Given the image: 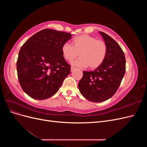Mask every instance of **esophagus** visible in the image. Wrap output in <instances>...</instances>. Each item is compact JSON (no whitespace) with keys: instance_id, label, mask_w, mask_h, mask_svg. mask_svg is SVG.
<instances>
[{"instance_id":"esophagus-1","label":"esophagus","mask_w":147,"mask_h":147,"mask_svg":"<svg viewBox=\"0 0 147 147\" xmlns=\"http://www.w3.org/2000/svg\"><path fill=\"white\" fill-rule=\"evenodd\" d=\"M75 67H71V68H70V70H71V72H72V71H74V70H75Z\"/></svg>"}]
</instances>
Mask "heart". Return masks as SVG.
I'll list each match as a JSON object with an SVG mask.
<instances>
[{
  "mask_svg": "<svg viewBox=\"0 0 147 147\" xmlns=\"http://www.w3.org/2000/svg\"><path fill=\"white\" fill-rule=\"evenodd\" d=\"M108 48L105 42L87 34H82L73 38L72 45L68 43L61 47L64 58L69 62L78 56L80 57L74 61L73 65L80 67H89L94 69L100 66L107 55Z\"/></svg>",
  "mask_w": 147,
  "mask_h": 147,
  "instance_id": "1",
  "label": "heart"
}]
</instances>
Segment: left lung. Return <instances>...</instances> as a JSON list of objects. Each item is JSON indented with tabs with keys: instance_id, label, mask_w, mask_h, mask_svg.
Listing matches in <instances>:
<instances>
[{
	"instance_id": "obj_1",
	"label": "left lung",
	"mask_w": 147,
	"mask_h": 147,
	"mask_svg": "<svg viewBox=\"0 0 147 147\" xmlns=\"http://www.w3.org/2000/svg\"><path fill=\"white\" fill-rule=\"evenodd\" d=\"M107 45V57L94 71H83L78 83L80 92L86 99L100 102L110 99L117 92L126 71V59L121 48L109 35L99 32Z\"/></svg>"
}]
</instances>
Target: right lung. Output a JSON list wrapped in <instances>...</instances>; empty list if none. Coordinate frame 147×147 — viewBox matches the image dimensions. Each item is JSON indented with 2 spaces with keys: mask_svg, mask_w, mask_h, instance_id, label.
<instances>
[{
  "mask_svg": "<svg viewBox=\"0 0 147 147\" xmlns=\"http://www.w3.org/2000/svg\"><path fill=\"white\" fill-rule=\"evenodd\" d=\"M67 32L45 29L35 34L21 47L16 63L19 83L29 96L43 100L59 90L70 72L61 47L72 38Z\"/></svg>",
  "mask_w": 147,
  "mask_h": 147,
  "instance_id": "add662e5",
  "label": "right lung"
}]
</instances>
